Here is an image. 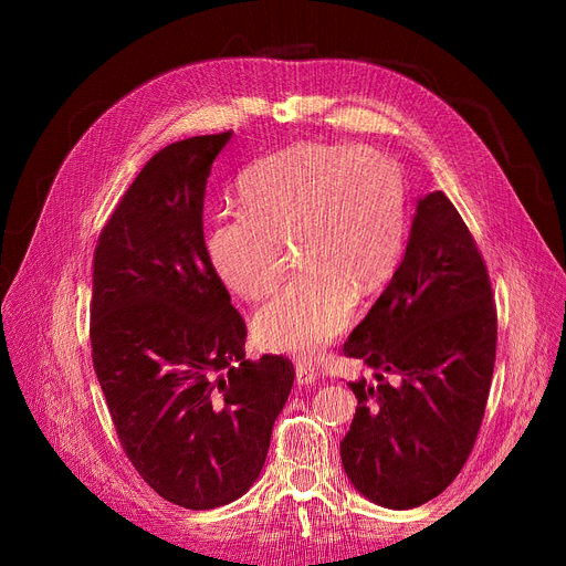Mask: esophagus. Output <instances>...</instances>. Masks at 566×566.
Returning a JSON list of instances; mask_svg holds the SVG:
<instances>
[{"mask_svg":"<svg viewBox=\"0 0 566 566\" xmlns=\"http://www.w3.org/2000/svg\"><path fill=\"white\" fill-rule=\"evenodd\" d=\"M318 376V369L312 365V363H305V360H298L295 363V380H298L301 385H312Z\"/></svg>","mask_w":566,"mask_h":566,"instance_id":"34e87169","label":"esophagus"}]
</instances>
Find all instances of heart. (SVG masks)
Listing matches in <instances>:
<instances>
[{"instance_id": "1", "label": "heart", "mask_w": 566, "mask_h": 566, "mask_svg": "<svg viewBox=\"0 0 566 566\" xmlns=\"http://www.w3.org/2000/svg\"><path fill=\"white\" fill-rule=\"evenodd\" d=\"M241 211L208 233L222 282L261 301L280 280L286 252L301 265L254 316V335L273 350L314 355L353 314L355 293L388 282L403 248L401 167L365 146L295 144L238 178Z\"/></svg>"}]
</instances>
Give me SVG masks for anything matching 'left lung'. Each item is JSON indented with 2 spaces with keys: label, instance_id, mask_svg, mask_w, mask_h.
<instances>
[{
  "label": "left lung",
  "instance_id": "obj_1",
  "mask_svg": "<svg viewBox=\"0 0 566 566\" xmlns=\"http://www.w3.org/2000/svg\"><path fill=\"white\" fill-rule=\"evenodd\" d=\"M495 346L484 256L454 203L431 192L388 289L342 348L376 371V382H348L358 408L342 463L353 486L390 510L448 489L478 440Z\"/></svg>",
  "mask_w": 566,
  "mask_h": 566
}]
</instances>
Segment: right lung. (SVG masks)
I'll use <instances>...</instances> for the list:
<instances>
[{
	"label": "right lung",
	"mask_w": 566,
	"mask_h": 566,
	"mask_svg": "<svg viewBox=\"0 0 566 566\" xmlns=\"http://www.w3.org/2000/svg\"><path fill=\"white\" fill-rule=\"evenodd\" d=\"M231 130L165 146L137 174L94 252L92 358L139 478L213 510L259 478L293 388L284 355L245 360V321L203 243V190Z\"/></svg>",
	"instance_id": "add662e5"
}]
</instances>
